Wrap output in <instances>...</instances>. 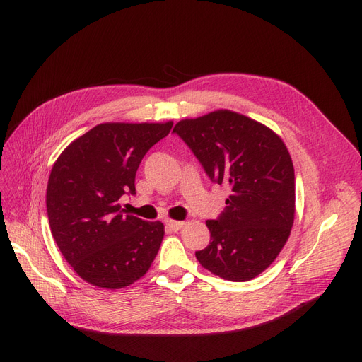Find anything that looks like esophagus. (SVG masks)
<instances>
[{"label":"esophagus","instance_id":"esophagus-1","mask_svg":"<svg viewBox=\"0 0 362 362\" xmlns=\"http://www.w3.org/2000/svg\"><path fill=\"white\" fill-rule=\"evenodd\" d=\"M165 224H167V227L170 230H173V232H177V230H180L182 227L185 226V221H176V220H167L165 221Z\"/></svg>","mask_w":362,"mask_h":362}]
</instances>
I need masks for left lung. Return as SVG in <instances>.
<instances>
[{
    "label": "left lung",
    "instance_id": "1",
    "mask_svg": "<svg viewBox=\"0 0 362 362\" xmlns=\"http://www.w3.org/2000/svg\"><path fill=\"white\" fill-rule=\"evenodd\" d=\"M173 132L218 185L230 189L218 220H206L210 245L195 252L205 270L248 281L269 269L291 236L295 170L283 139L232 110L183 119Z\"/></svg>",
    "mask_w": 362,
    "mask_h": 362
}]
</instances>
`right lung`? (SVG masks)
<instances>
[{
  "mask_svg": "<svg viewBox=\"0 0 362 362\" xmlns=\"http://www.w3.org/2000/svg\"><path fill=\"white\" fill-rule=\"evenodd\" d=\"M173 122L101 123L67 145L47 186L52 238L85 281L123 289L149 270L164 238L161 221L120 211V198L135 194V176L148 152Z\"/></svg>",
  "mask_w": 362,
  "mask_h": 362,
  "instance_id": "1",
  "label": "right lung"
}]
</instances>
